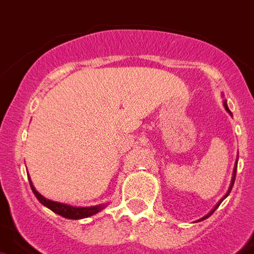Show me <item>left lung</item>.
<instances>
[{
    "instance_id": "1",
    "label": "left lung",
    "mask_w": 254,
    "mask_h": 254,
    "mask_svg": "<svg viewBox=\"0 0 254 254\" xmlns=\"http://www.w3.org/2000/svg\"><path fill=\"white\" fill-rule=\"evenodd\" d=\"M224 107H226V109H227V112H230V113H231V111H230V109H228V107H227V104H226V103H224ZM236 168H238V162H236V166H235V170H234V177H232V183H231V187H230V189H228V193H230L231 189H232V187H234L235 177H236ZM228 193H227V195H228ZM227 195H226V197H227ZM219 205H220V202H219V203H218V205H216V207H218V206H219ZM216 207H215V209H216ZM215 209H214V210H215ZM214 210H213V211H211V213H210V214H207V215H206L205 218H202V219H206V218H207V216L211 215V214L214 213Z\"/></svg>"
}]
</instances>
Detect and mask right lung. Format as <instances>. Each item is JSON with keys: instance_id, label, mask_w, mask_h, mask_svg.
<instances>
[{"instance_id": "add662e5", "label": "right lung", "mask_w": 254, "mask_h": 254, "mask_svg": "<svg viewBox=\"0 0 254 254\" xmlns=\"http://www.w3.org/2000/svg\"><path fill=\"white\" fill-rule=\"evenodd\" d=\"M30 184L31 189L34 191V194L36 195V198H38L43 205L52 210L53 213L59 214V215L64 216V218H67V219H82V218H87V216H91L94 215V214L99 213V211L103 209V206H94V207H73V206L65 205V203H60V202L49 201V199L44 198L40 193L36 191V189L34 188L31 180Z\"/></svg>"}]
</instances>
